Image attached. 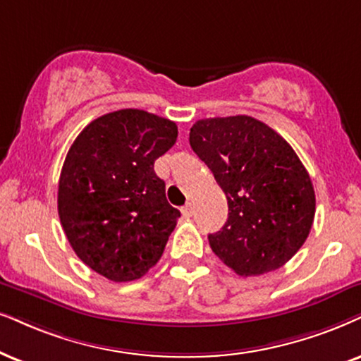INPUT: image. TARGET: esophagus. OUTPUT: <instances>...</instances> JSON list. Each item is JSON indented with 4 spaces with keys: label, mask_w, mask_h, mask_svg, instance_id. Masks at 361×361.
<instances>
[{
    "label": "esophagus",
    "mask_w": 361,
    "mask_h": 361,
    "mask_svg": "<svg viewBox=\"0 0 361 361\" xmlns=\"http://www.w3.org/2000/svg\"><path fill=\"white\" fill-rule=\"evenodd\" d=\"M181 213H183V216H186V218H190L191 214H193V204L191 203H186L183 208H181Z\"/></svg>",
    "instance_id": "1"
}]
</instances>
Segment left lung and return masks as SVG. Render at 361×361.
Segmentation results:
<instances>
[{
	"instance_id": "obj_1",
	"label": "left lung",
	"mask_w": 361,
	"mask_h": 361,
	"mask_svg": "<svg viewBox=\"0 0 361 361\" xmlns=\"http://www.w3.org/2000/svg\"><path fill=\"white\" fill-rule=\"evenodd\" d=\"M191 149L228 200V220L208 235L213 253L240 276L278 270L302 248L314 218V190L293 148L252 116L198 120Z\"/></svg>"
}]
</instances>
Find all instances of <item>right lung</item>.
<instances>
[{"mask_svg": "<svg viewBox=\"0 0 361 361\" xmlns=\"http://www.w3.org/2000/svg\"><path fill=\"white\" fill-rule=\"evenodd\" d=\"M176 136L166 118L118 109L91 121L66 154L59 221L81 262L108 280H138L161 258L180 212L153 166Z\"/></svg>", "mask_w": 361, "mask_h": 361, "instance_id": "add662e5", "label": "right lung"}]
</instances>
